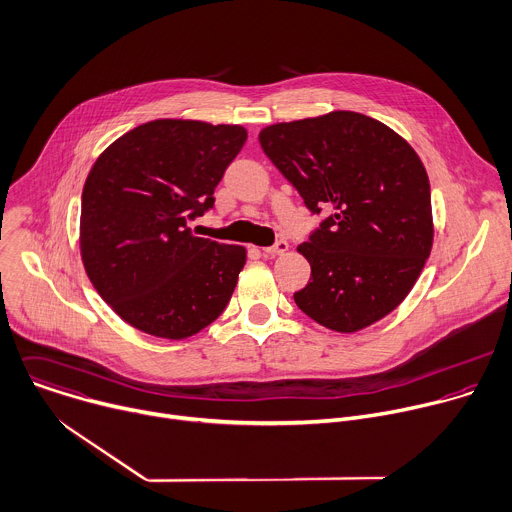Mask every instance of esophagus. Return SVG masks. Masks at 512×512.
Returning a JSON list of instances; mask_svg holds the SVG:
<instances>
[{
    "mask_svg": "<svg viewBox=\"0 0 512 512\" xmlns=\"http://www.w3.org/2000/svg\"><path fill=\"white\" fill-rule=\"evenodd\" d=\"M262 252L268 254V256H280V254H286V252H288V244H286L284 240H280V242H276L274 246L262 248Z\"/></svg>",
    "mask_w": 512,
    "mask_h": 512,
    "instance_id": "obj_1",
    "label": "esophagus"
}]
</instances>
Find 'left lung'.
<instances>
[{"instance_id":"1","label":"left lung","mask_w":512,"mask_h":512,"mask_svg":"<svg viewBox=\"0 0 512 512\" xmlns=\"http://www.w3.org/2000/svg\"><path fill=\"white\" fill-rule=\"evenodd\" d=\"M260 145L306 208L331 216L296 250L311 282L298 309L337 333H357L410 294L432 252L430 179L414 147L387 125L333 111L260 131Z\"/></svg>"}]
</instances>
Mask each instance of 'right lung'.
I'll return each instance as SVG.
<instances>
[{
    "label": "right lung",
    "instance_id": "1",
    "mask_svg": "<svg viewBox=\"0 0 512 512\" xmlns=\"http://www.w3.org/2000/svg\"><path fill=\"white\" fill-rule=\"evenodd\" d=\"M240 125L157 119L111 143L82 189L80 258L131 327L181 341L228 306L248 252L195 236L191 220L246 143Z\"/></svg>",
    "mask_w": 512,
    "mask_h": 512
}]
</instances>
